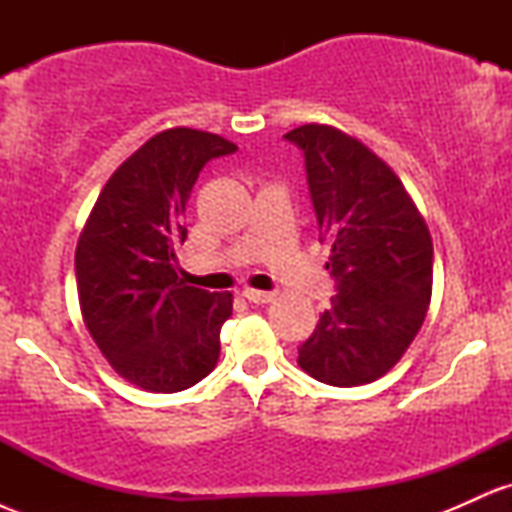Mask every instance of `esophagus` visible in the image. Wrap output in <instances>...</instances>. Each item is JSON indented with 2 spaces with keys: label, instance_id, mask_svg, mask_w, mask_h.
<instances>
[{
  "label": "esophagus",
  "instance_id": "34e87169",
  "mask_svg": "<svg viewBox=\"0 0 512 512\" xmlns=\"http://www.w3.org/2000/svg\"><path fill=\"white\" fill-rule=\"evenodd\" d=\"M243 296H245V301L262 305V303H272L274 298H276V293H272V291H252V289H248V291L243 293Z\"/></svg>",
  "mask_w": 512,
  "mask_h": 512
}]
</instances>
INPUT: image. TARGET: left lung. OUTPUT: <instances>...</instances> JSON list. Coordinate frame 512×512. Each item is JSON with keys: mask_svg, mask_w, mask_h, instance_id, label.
I'll return each mask as SVG.
<instances>
[{"mask_svg": "<svg viewBox=\"0 0 512 512\" xmlns=\"http://www.w3.org/2000/svg\"><path fill=\"white\" fill-rule=\"evenodd\" d=\"M310 199L337 279L332 308L298 349V366L334 387L383 378L419 334L433 291L428 226L380 156L332 125L296 127Z\"/></svg>", "mask_w": 512, "mask_h": 512, "instance_id": "obj_1", "label": "left lung"}]
</instances>
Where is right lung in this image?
<instances>
[{"instance_id":"1","label":"right lung","mask_w":512,"mask_h":512,"mask_svg":"<svg viewBox=\"0 0 512 512\" xmlns=\"http://www.w3.org/2000/svg\"><path fill=\"white\" fill-rule=\"evenodd\" d=\"M233 151L202 129L154 134L110 175L76 243L86 330L115 373L146 392L187 390L219 361L233 296L182 284L175 250L199 170Z\"/></svg>"}]
</instances>
